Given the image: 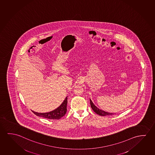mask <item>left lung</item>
I'll return each mask as SVG.
<instances>
[{"mask_svg":"<svg viewBox=\"0 0 155 155\" xmlns=\"http://www.w3.org/2000/svg\"><path fill=\"white\" fill-rule=\"evenodd\" d=\"M90 101L91 107L92 108V109L93 111L95 112V113H97V114L101 115V116L112 115L114 114V113L105 112V111H104L103 110H100L99 108H98V107L94 105L93 102L92 101V100H91V99H90Z\"/></svg>","mask_w":155,"mask_h":155,"instance_id":"obj_1","label":"left lung"}]
</instances>
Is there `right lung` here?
I'll use <instances>...</instances> for the list:
<instances>
[{
  "label": "right lung",
  "instance_id": "add662e5",
  "mask_svg": "<svg viewBox=\"0 0 155 155\" xmlns=\"http://www.w3.org/2000/svg\"><path fill=\"white\" fill-rule=\"evenodd\" d=\"M67 98L68 97L65 98V100L63 101V102L59 107L52 111L47 112V113H38L34 111H33V112L38 117H42L49 119L59 120L63 116H64L67 113V103H68Z\"/></svg>",
  "mask_w": 155,
  "mask_h": 155
}]
</instances>
